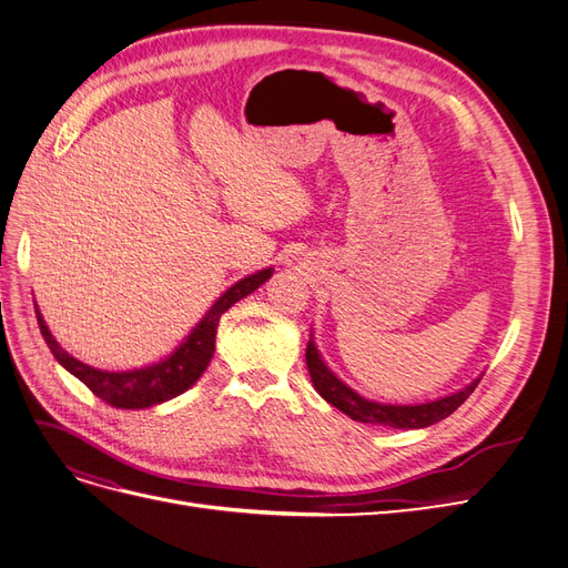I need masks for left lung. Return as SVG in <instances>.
<instances>
[{
  "label": "left lung",
  "instance_id": "1",
  "mask_svg": "<svg viewBox=\"0 0 568 568\" xmlns=\"http://www.w3.org/2000/svg\"><path fill=\"white\" fill-rule=\"evenodd\" d=\"M305 363H307V372H311V382L315 390L326 403L341 409L343 415H348L353 422L379 424L390 428H426L445 417H450L453 412L469 398L480 382V376H476L471 384L462 386L459 390L440 395V398H434V400H424V403L403 405V403L372 400V398H365V395H359L343 379H338V376L329 369V365L324 363V357L315 343L313 329H311V341H307Z\"/></svg>",
  "mask_w": 568,
  "mask_h": 568
}]
</instances>
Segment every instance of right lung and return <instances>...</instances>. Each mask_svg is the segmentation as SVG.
I'll return each instance as SVG.
<instances>
[{"label": "right lung", "mask_w": 568, "mask_h": 568, "mask_svg": "<svg viewBox=\"0 0 568 568\" xmlns=\"http://www.w3.org/2000/svg\"><path fill=\"white\" fill-rule=\"evenodd\" d=\"M272 274L274 267H263L248 274V277L234 282L230 288L222 291L215 303L209 307V313L192 326V332L180 341V346L173 353L156 359V363L134 369H99L82 363V359L61 348V343L49 332L38 303L36 315L47 346L59 359V365L88 386L97 398L118 409H146L178 398L180 393L189 390L201 379V374L209 369L215 353V334L220 317L225 315L234 303L253 294L255 288H261Z\"/></svg>", "instance_id": "obj_1"}]
</instances>
